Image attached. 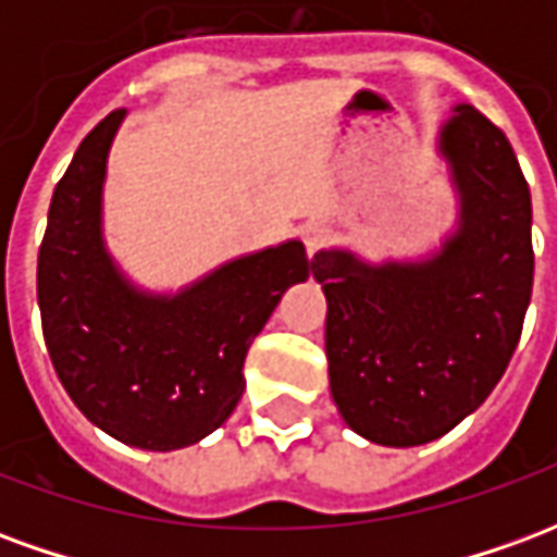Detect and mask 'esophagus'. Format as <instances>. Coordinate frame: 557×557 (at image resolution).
<instances>
[{
  "label": "esophagus",
  "instance_id": "obj_1",
  "mask_svg": "<svg viewBox=\"0 0 557 557\" xmlns=\"http://www.w3.org/2000/svg\"><path fill=\"white\" fill-rule=\"evenodd\" d=\"M304 238V247H307V256L313 259L322 247H325L327 242H331V230H327L325 223H307L301 232Z\"/></svg>",
  "mask_w": 557,
  "mask_h": 557
}]
</instances>
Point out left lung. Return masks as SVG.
I'll return each instance as SVG.
<instances>
[{"mask_svg": "<svg viewBox=\"0 0 557 557\" xmlns=\"http://www.w3.org/2000/svg\"><path fill=\"white\" fill-rule=\"evenodd\" d=\"M438 154L459 211L435 253L313 256L331 397L351 430L385 447L435 442L478 411L513 358L531 301V190L507 137L456 103Z\"/></svg>", "mask_w": 557, "mask_h": 557, "instance_id": "obj_1", "label": "left lung"}]
</instances>
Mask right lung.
I'll return each instance as SVG.
<instances>
[{
    "instance_id": "obj_1",
    "label": "right lung",
    "mask_w": 557,
    "mask_h": 557,
    "mask_svg": "<svg viewBox=\"0 0 557 557\" xmlns=\"http://www.w3.org/2000/svg\"><path fill=\"white\" fill-rule=\"evenodd\" d=\"M125 110L83 139L55 184L38 250V307L59 382L122 444L202 442L244 394V358L283 292L313 271L301 242L230 259L182 292H146L103 244L107 158Z\"/></svg>"
}]
</instances>
